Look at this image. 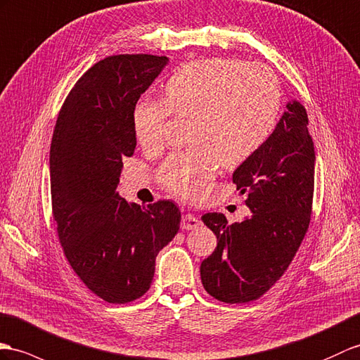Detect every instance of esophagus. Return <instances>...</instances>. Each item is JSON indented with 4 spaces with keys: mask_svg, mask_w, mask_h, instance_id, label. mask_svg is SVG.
<instances>
[{
    "mask_svg": "<svg viewBox=\"0 0 360 360\" xmlns=\"http://www.w3.org/2000/svg\"><path fill=\"white\" fill-rule=\"evenodd\" d=\"M197 226H200V220L192 214H185L181 217V229L185 231H191V229H195Z\"/></svg>",
    "mask_w": 360,
    "mask_h": 360,
    "instance_id": "obj_1",
    "label": "esophagus"
}]
</instances>
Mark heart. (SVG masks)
<instances>
[{"mask_svg": "<svg viewBox=\"0 0 360 360\" xmlns=\"http://www.w3.org/2000/svg\"><path fill=\"white\" fill-rule=\"evenodd\" d=\"M281 107V86L270 68L235 58L192 60L168 77L163 102L140 99L131 112L137 142L160 146L169 112L191 117L185 153L169 155L160 180L171 194L197 200L221 166L233 168L270 137Z\"/></svg>", "mask_w": 360, "mask_h": 360, "instance_id": "b5f03b06", "label": "heart"}]
</instances>
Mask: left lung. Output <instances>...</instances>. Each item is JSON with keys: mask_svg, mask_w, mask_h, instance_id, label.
<instances>
[{"mask_svg": "<svg viewBox=\"0 0 360 360\" xmlns=\"http://www.w3.org/2000/svg\"><path fill=\"white\" fill-rule=\"evenodd\" d=\"M274 133L232 180L246 194L250 217L229 224L220 212L201 220L217 235V248L200 267L201 283L215 300H258L283 276L309 229L314 145L301 102L288 101Z\"/></svg>", "mask_w": 360, "mask_h": 360, "instance_id": "left-lung-1", "label": "left lung"}]
</instances>
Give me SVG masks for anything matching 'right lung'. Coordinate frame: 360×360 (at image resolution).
Returning <instances> with one entry per match:
<instances>
[{"label":"right lung","instance_id":"add662e5","mask_svg":"<svg viewBox=\"0 0 360 360\" xmlns=\"http://www.w3.org/2000/svg\"><path fill=\"white\" fill-rule=\"evenodd\" d=\"M168 63L154 55L99 60L70 91L51 140V207L60 246L82 283L112 304L148 292L157 253L180 229L172 201L145 207L116 191L122 160L137 143L131 112Z\"/></svg>","mask_w":360,"mask_h":360}]
</instances>
